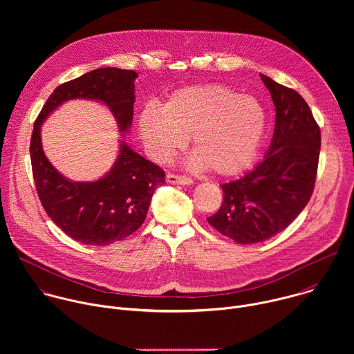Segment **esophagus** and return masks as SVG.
<instances>
[{"mask_svg":"<svg viewBox=\"0 0 354 354\" xmlns=\"http://www.w3.org/2000/svg\"><path fill=\"white\" fill-rule=\"evenodd\" d=\"M167 182L171 183V185H192L193 183V180L190 178L175 175V174H168L167 175Z\"/></svg>","mask_w":354,"mask_h":354,"instance_id":"esophagus-1","label":"esophagus"}]
</instances>
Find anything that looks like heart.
Here are the masks:
<instances>
[{"instance_id": "1", "label": "heart", "mask_w": 354, "mask_h": 354, "mask_svg": "<svg viewBox=\"0 0 354 354\" xmlns=\"http://www.w3.org/2000/svg\"><path fill=\"white\" fill-rule=\"evenodd\" d=\"M268 123L258 97L220 84L180 88L162 108L149 104L138 115V131L151 157L168 160L190 137L196 151L187 164L220 176L241 174L257 161Z\"/></svg>"}]
</instances>
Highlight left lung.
I'll list each match as a JSON object with an SVG mask.
<instances>
[{"mask_svg": "<svg viewBox=\"0 0 354 354\" xmlns=\"http://www.w3.org/2000/svg\"><path fill=\"white\" fill-rule=\"evenodd\" d=\"M276 109L265 158L250 172L221 185L224 200L207 221L236 243H257L286 230L311 198L321 130L297 91L261 74Z\"/></svg>", "mask_w": 354, "mask_h": 354, "instance_id": "left-lung-1", "label": "left lung"}]
</instances>
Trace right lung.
Masks as SVG:
<instances>
[{"instance_id":"obj_1","label":"right lung","mask_w":354,"mask_h":354,"mask_svg":"<svg viewBox=\"0 0 354 354\" xmlns=\"http://www.w3.org/2000/svg\"><path fill=\"white\" fill-rule=\"evenodd\" d=\"M136 71L97 68L57 86L39 113L30 140V161L41 206L52 221L85 245H109L137 231L147 217L156 189L165 172L120 140L112 168L96 180L74 182L62 175L44 156L41 124L63 104L91 99L113 115L120 134L133 123Z\"/></svg>"}]
</instances>
